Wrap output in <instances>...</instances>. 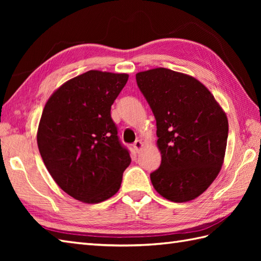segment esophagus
<instances>
[{"label":"esophagus","mask_w":261,"mask_h":261,"mask_svg":"<svg viewBox=\"0 0 261 261\" xmlns=\"http://www.w3.org/2000/svg\"><path fill=\"white\" fill-rule=\"evenodd\" d=\"M134 148H135V150L137 151V152H139L141 149L143 148V142L141 141V140H137L135 143H134Z\"/></svg>","instance_id":"1"}]
</instances>
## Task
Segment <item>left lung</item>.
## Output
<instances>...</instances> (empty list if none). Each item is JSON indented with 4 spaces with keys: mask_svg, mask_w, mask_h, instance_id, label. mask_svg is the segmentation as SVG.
<instances>
[{
    "mask_svg": "<svg viewBox=\"0 0 261 261\" xmlns=\"http://www.w3.org/2000/svg\"><path fill=\"white\" fill-rule=\"evenodd\" d=\"M156 119L160 167L150 174L160 195L176 203L198 197L219 175L225 156L226 114L195 77L167 68L136 75Z\"/></svg>",
    "mask_w": 261,
    "mask_h": 261,
    "instance_id": "8db88e82",
    "label": "left lung"
}]
</instances>
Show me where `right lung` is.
Returning <instances> with one entry per match:
<instances>
[{
  "mask_svg": "<svg viewBox=\"0 0 261 261\" xmlns=\"http://www.w3.org/2000/svg\"><path fill=\"white\" fill-rule=\"evenodd\" d=\"M129 75L88 70L57 88L43 108L39 152L54 180L77 201L96 204L120 190L131 163L111 118Z\"/></svg>",
  "mask_w": 261,
  "mask_h": 261,
  "instance_id": "add662e5",
  "label": "right lung"
}]
</instances>
